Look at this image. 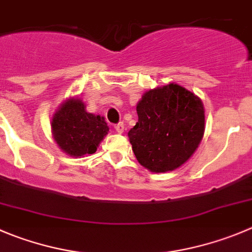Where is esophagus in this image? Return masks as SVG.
I'll use <instances>...</instances> for the list:
<instances>
[{
  "label": "esophagus",
  "mask_w": 252,
  "mask_h": 252,
  "mask_svg": "<svg viewBox=\"0 0 252 252\" xmlns=\"http://www.w3.org/2000/svg\"><path fill=\"white\" fill-rule=\"evenodd\" d=\"M115 130H116L117 132H119V133H122V132H124V130H125V125H124V122H119V124L115 125Z\"/></svg>",
  "instance_id": "obj_1"
}]
</instances>
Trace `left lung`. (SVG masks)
<instances>
[{"instance_id": "1", "label": "left lung", "mask_w": 252, "mask_h": 252, "mask_svg": "<svg viewBox=\"0 0 252 252\" xmlns=\"http://www.w3.org/2000/svg\"><path fill=\"white\" fill-rule=\"evenodd\" d=\"M136 110L138 121L128 131V138L138 162L156 173L186 163L204 135L202 100L171 83L146 92Z\"/></svg>"}]
</instances>
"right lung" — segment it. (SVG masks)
<instances>
[{
  "mask_svg": "<svg viewBox=\"0 0 252 252\" xmlns=\"http://www.w3.org/2000/svg\"><path fill=\"white\" fill-rule=\"evenodd\" d=\"M109 126L100 115L86 112L78 97L68 99L53 115L52 133L57 145L71 157L96 152Z\"/></svg>",
  "mask_w": 252,
  "mask_h": 252,
  "instance_id": "right-lung-1",
  "label": "right lung"
}]
</instances>
